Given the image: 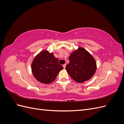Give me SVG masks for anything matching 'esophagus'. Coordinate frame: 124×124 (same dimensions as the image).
<instances>
[{
    "label": "esophagus",
    "instance_id": "1",
    "mask_svg": "<svg viewBox=\"0 0 124 124\" xmlns=\"http://www.w3.org/2000/svg\"><path fill=\"white\" fill-rule=\"evenodd\" d=\"M63 68L64 69H65V68H66V64H64V65H63Z\"/></svg>",
    "mask_w": 124,
    "mask_h": 124
}]
</instances>
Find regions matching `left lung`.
Wrapping results in <instances>:
<instances>
[{"instance_id": "obj_1", "label": "left lung", "mask_w": 124, "mask_h": 124, "mask_svg": "<svg viewBox=\"0 0 124 124\" xmlns=\"http://www.w3.org/2000/svg\"><path fill=\"white\" fill-rule=\"evenodd\" d=\"M69 63L66 67L67 72L78 83L89 80L97 70L96 62L93 56L82 47L73 51L69 56Z\"/></svg>"}]
</instances>
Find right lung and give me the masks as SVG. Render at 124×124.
<instances>
[{
	"mask_svg": "<svg viewBox=\"0 0 124 124\" xmlns=\"http://www.w3.org/2000/svg\"><path fill=\"white\" fill-rule=\"evenodd\" d=\"M59 60L53 53L43 50L33 58L31 63V71L36 79L45 84L54 82L63 67L59 64Z\"/></svg>",
	"mask_w": 124,
	"mask_h": 124,
	"instance_id": "add662e5",
	"label": "right lung"
}]
</instances>
